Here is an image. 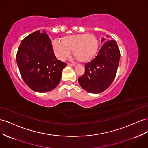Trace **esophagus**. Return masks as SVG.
Wrapping results in <instances>:
<instances>
[{
  "mask_svg": "<svg viewBox=\"0 0 148 148\" xmlns=\"http://www.w3.org/2000/svg\"><path fill=\"white\" fill-rule=\"evenodd\" d=\"M68 66H75V64H74V63H68Z\"/></svg>",
  "mask_w": 148,
  "mask_h": 148,
  "instance_id": "esophagus-1",
  "label": "esophagus"
}]
</instances>
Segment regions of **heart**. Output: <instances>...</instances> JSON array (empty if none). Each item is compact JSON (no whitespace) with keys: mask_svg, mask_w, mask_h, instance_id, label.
Returning a JSON list of instances; mask_svg holds the SVG:
<instances>
[{"mask_svg":"<svg viewBox=\"0 0 148 148\" xmlns=\"http://www.w3.org/2000/svg\"><path fill=\"white\" fill-rule=\"evenodd\" d=\"M98 40L93 34H80L63 37L61 42L54 41L52 43L53 52L60 60H65L71 54H73L79 62H87L91 60L97 53Z\"/></svg>","mask_w":148,"mask_h":148,"instance_id":"1","label":"heart"}]
</instances>
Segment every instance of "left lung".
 I'll list each match as a JSON object with an SVG mask.
<instances>
[{
	"label": "left lung",
	"instance_id": "obj_1",
	"mask_svg": "<svg viewBox=\"0 0 148 148\" xmlns=\"http://www.w3.org/2000/svg\"><path fill=\"white\" fill-rule=\"evenodd\" d=\"M105 39L103 38V42ZM120 51L116 42L109 40L104 43L95 58L85 65V73L78 78L82 88L87 92L99 93L113 83L117 73Z\"/></svg>",
	"mask_w": 148,
	"mask_h": 148
}]
</instances>
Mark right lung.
Instances as JSON below:
<instances>
[{
    "instance_id": "1",
    "label": "right lung",
    "mask_w": 148,
    "mask_h": 148,
    "mask_svg": "<svg viewBox=\"0 0 148 148\" xmlns=\"http://www.w3.org/2000/svg\"><path fill=\"white\" fill-rule=\"evenodd\" d=\"M20 73L36 92L45 93L57 86L66 63L56 58L45 31L37 30L23 38L16 55Z\"/></svg>"
}]
</instances>
